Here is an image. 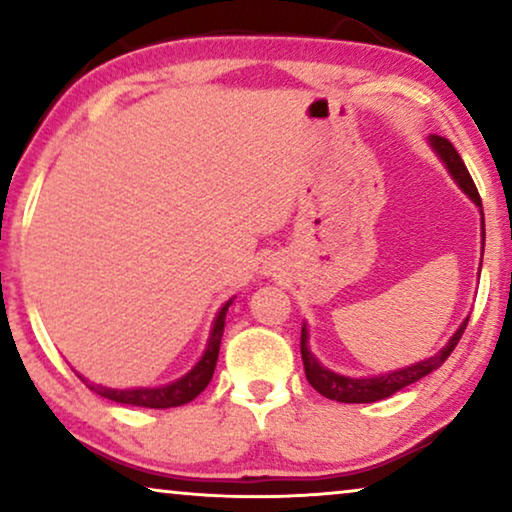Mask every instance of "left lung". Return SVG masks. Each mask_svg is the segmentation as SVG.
<instances>
[{"label":"left lung","mask_w":512,"mask_h":512,"mask_svg":"<svg viewBox=\"0 0 512 512\" xmlns=\"http://www.w3.org/2000/svg\"><path fill=\"white\" fill-rule=\"evenodd\" d=\"M429 146L433 149V153L440 158V163L445 165V170L450 172L454 184H457L461 191L471 198L473 205L480 209L482 251H485V214H482V200L478 195V188H475V184H473L471 174H468V170H466L464 160H461L457 149L450 144V139L431 135ZM480 265H482V261H480ZM466 324H468V317L461 321L457 331L452 333V338L447 340V345L443 349H438V352L429 356V359L410 363V366L398 368V370H389V373H382V375H370V377H349V375L335 373V370L321 366V361L312 354V349H310V331H307V324H303V333H300V354H303L305 377L321 396L331 398V401H340V403L382 401V398L394 396L396 391L410 387V384H415L417 380H422V377H426L436 368L443 366L447 356L452 354V349L457 347L461 335H464Z\"/></svg>","instance_id":"1"}]
</instances>
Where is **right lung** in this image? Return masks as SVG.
<instances>
[{"label": "right lung", "instance_id": "1", "mask_svg": "<svg viewBox=\"0 0 512 512\" xmlns=\"http://www.w3.org/2000/svg\"><path fill=\"white\" fill-rule=\"evenodd\" d=\"M235 296L226 300L221 305V310L216 312L212 331H209V340L207 347L198 363L188 370L186 375H181L179 380L167 382V384H158V387H130V389H111V387H102V384H93L88 382L86 377L79 375L86 387L95 394H100L109 401L123 403V405H139V408H177V405L191 403L200 391H205V387L212 382L214 368H216V359H219V347H221V338H223V326H226V312L228 307L233 305Z\"/></svg>", "mask_w": 512, "mask_h": 512}]
</instances>
